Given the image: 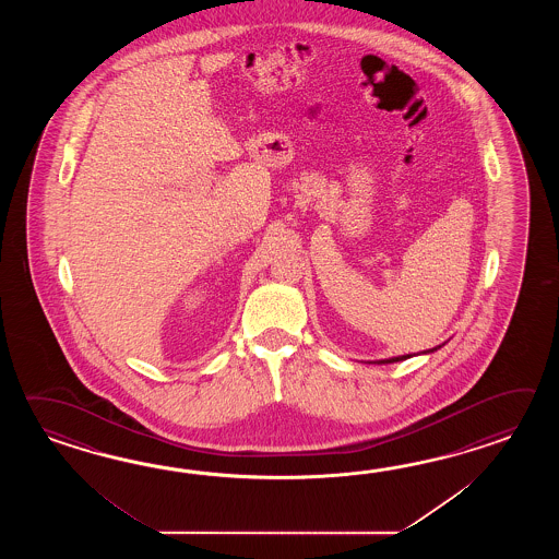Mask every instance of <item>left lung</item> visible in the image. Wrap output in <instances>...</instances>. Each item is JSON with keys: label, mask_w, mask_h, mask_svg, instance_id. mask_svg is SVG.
Returning a JSON list of instances; mask_svg holds the SVG:
<instances>
[{"label": "left lung", "mask_w": 559, "mask_h": 559, "mask_svg": "<svg viewBox=\"0 0 559 559\" xmlns=\"http://www.w3.org/2000/svg\"><path fill=\"white\" fill-rule=\"evenodd\" d=\"M441 345H438V347H431V349H428V352H424V354H431V352H436V349H440ZM407 357L412 356H397V357H390V359H380V361H371V364H395V361H404V359H407Z\"/></svg>", "instance_id": "obj_1"}]
</instances>
